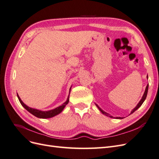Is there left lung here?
Wrapping results in <instances>:
<instances>
[{
  "instance_id": "left-lung-1",
  "label": "left lung",
  "mask_w": 159,
  "mask_h": 159,
  "mask_svg": "<svg viewBox=\"0 0 159 159\" xmlns=\"http://www.w3.org/2000/svg\"><path fill=\"white\" fill-rule=\"evenodd\" d=\"M147 78H148V75H147ZM148 84H147V85L146 89H145V93H144V94H143V97H142V98H141V101H140V102H139V103L137 105V106H136L135 107H134V108L131 111V113H130V114H132L133 113H134V111H136L137 109H138L139 107H140L141 106V105L143 104V103L144 102H145V99H146V98H147V93H148ZM95 105H96V106H97V107H98V109H99L100 111L102 112L103 114L105 115H106V116H107V117H111V118H113V117H112V116H111V115H110L109 113H106V112H105L104 111H103L102 109H101L97 104H95ZM115 119H123V118H122V117H115Z\"/></svg>"
}]
</instances>
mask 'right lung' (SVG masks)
<instances>
[{"label":"right lung","mask_w":159,"mask_h":159,"mask_svg":"<svg viewBox=\"0 0 159 159\" xmlns=\"http://www.w3.org/2000/svg\"><path fill=\"white\" fill-rule=\"evenodd\" d=\"M70 90H71V88L70 89ZM70 93H69V95H68V99H67L66 102H64L61 105H60V106L57 107H56L54 109L47 111H43L30 108V107L27 106L26 105H25V103L22 102V101L21 100L20 97H19V95H18V93H17V97L18 98L19 102H20V103H21V105L28 111V112H30L31 114H32L33 115H34V116H36V117L42 118V119H47V118H51L52 117H54V116H56V115L60 114L62 111H63V109L66 107V105L68 104V102H69Z\"/></svg>","instance_id":"add662e5"}]
</instances>
